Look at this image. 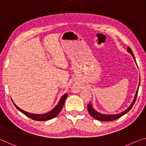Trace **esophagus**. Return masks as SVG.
<instances>
[{
  "label": "esophagus",
  "instance_id": "esophagus-1",
  "mask_svg": "<svg viewBox=\"0 0 146 146\" xmlns=\"http://www.w3.org/2000/svg\"><path fill=\"white\" fill-rule=\"evenodd\" d=\"M73 90H75V91H78V90H79V86H78L77 84H75L73 85Z\"/></svg>",
  "mask_w": 146,
  "mask_h": 146
}]
</instances>
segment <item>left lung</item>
Segmentation results:
<instances>
[{"label":"left lung","instance_id":"8db88e82","mask_svg":"<svg viewBox=\"0 0 146 146\" xmlns=\"http://www.w3.org/2000/svg\"><path fill=\"white\" fill-rule=\"evenodd\" d=\"M127 51L129 52L130 54H131L132 56L134 58V60H135V62H136V60H135V58H134L133 52H132V50L130 49V47H127ZM140 82H139V85L138 86V89H137V90H136L135 96H134V98L133 100V101H132V104H130V106H129V108H127V110H126L125 111H124L121 112V113L115 114V115H105V114L100 113L97 112L96 111L94 110V108H92V105H91L90 103L88 104V106H87V109H88L89 113H90V115L93 117V118H94L95 119H97V120L102 121H114V120H116V119H117L120 118L121 117L123 116V115H124L125 113H127L129 111H130V110H131V108H132V106H133L134 103H135L136 98H137V96H138V88H139V86H140Z\"/></svg>","mask_w":146,"mask_h":146}]
</instances>
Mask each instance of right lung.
<instances>
[{
	"mask_svg": "<svg viewBox=\"0 0 146 146\" xmlns=\"http://www.w3.org/2000/svg\"><path fill=\"white\" fill-rule=\"evenodd\" d=\"M67 97V94H65L61 98V99L60 100L58 104L56 105V106L54 108L53 110L50 111L44 114H33V113H30L26 112L25 111H23L22 110H21L20 108L17 107V106L14 104L15 107H16L17 110H18L19 111H21L22 113L25 115L26 116L29 117L30 119H33V120L35 121H48L50 120V119H52L56 117L57 115L60 113V112L62 110V109L64 106V104L65 103V101Z\"/></svg>",
	"mask_w": 146,
	"mask_h": 146,
	"instance_id": "add662e5",
	"label": "right lung"
}]
</instances>
